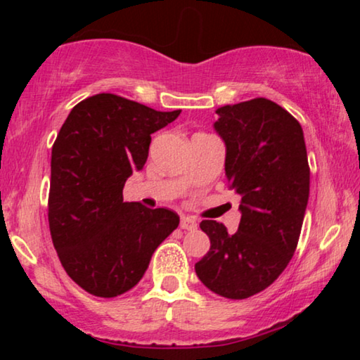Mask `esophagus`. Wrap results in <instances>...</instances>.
Wrapping results in <instances>:
<instances>
[{"mask_svg": "<svg viewBox=\"0 0 360 360\" xmlns=\"http://www.w3.org/2000/svg\"><path fill=\"white\" fill-rule=\"evenodd\" d=\"M180 228L186 229V231H195L196 228H198V223H196V219L191 218V216H181Z\"/></svg>", "mask_w": 360, "mask_h": 360, "instance_id": "1", "label": "esophagus"}]
</instances>
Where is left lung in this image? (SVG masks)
<instances>
[{
	"instance_id": "obj_1",
	"label": "left lung",
	"mask_w": 360,
	"mask_h": 360,
	"mask_svg": "<svg viewBox=\"0 0 360 360\" xmlns=\"http://www.w3.org/2000/svg\"><path fill=\"white\" fill-rule=\"evenodd\" d=\"M216 115L240 223L229 234L223 223L201 221L211 245L195 272L216 295L244 300L272 285L297 249L309 196L307 146L300 122L267 98L221 106Z\"/></svg>"
}]
</instances>
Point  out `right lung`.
<instances>
[{
    "label": "right lung",
    "mask_w": 360,
    "mask_h": 360,
    "mask_svg": "<svg viewBox=\"0 0 360 360\" xmlns=\"http://www.w3.org/2000/svg\"><path fill=\"white\" fill-rule=\"evenodd\" d=\"M180 111L100 93L78 103L57 134L49 228L68 277L95 297L136 287L154 250L180 223L170 210L122 201L126 180L146 164L150 134Z\"/></svg>",
    "instance_id": "obj_1"
}]
</instances>
